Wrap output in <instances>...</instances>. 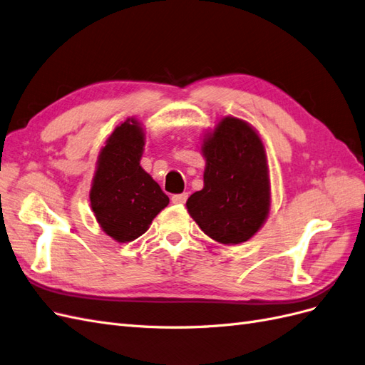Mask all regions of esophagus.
<instances>
[{"label":"esophagus","instance_id":"1","mask_svg":"<svg viewBox=\"0 0 365 365\" xmlns=\"http://www.w3.org/2000/svg\"><path fill=\"white\" fill-rule=\"evenodd\" d=\"M187 197H189V195L187 193H180V195H173L170 200L173 204H184L187 201Z\"/></svg>","mask_w":365,"mask_h":365}]
</instances>
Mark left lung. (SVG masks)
<instances>
[{
	"mask_svg": "<svg viewBox=\"0 0 365 365\" xmlns=\"http://www.w3.org/2000/svg\"><path fill=\"white\" fill-rule=\"evenodd\" d=\"M204 187L187 200V212L204 233L224 245L251 239L271 207L268 158L257 130L224 117L202 141Z\"/></svg>",
	"mask_w": 365,
	"mask_h": 365,
	"instance_id": "8db88e82",
	"label": "left lung"
}]
</instances>
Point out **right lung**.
Segmentation results:
<instances>
[{
  "instance_id": "obj_1",
  "label": "right lung",
  "mask_w": 365,
  "mask_h": 365,
  "mask_svg": "<svg viewBox=\"0 0 365 365\" xmlns=\"http://www.w3.org/2000/svg\"><path fill=\"white\" fill-rule=\"evenodd\" d=\"M145 143L140 121L128 118L108 137L96 164L91 210L101 228L120 244L145 235L169 204V196L140 165Z\"/></svg>"
}]
</instances>
